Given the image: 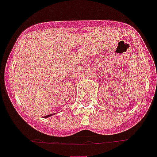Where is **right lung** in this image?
<instances>
[{"label": "right lung", "instance_id": "right-lung-1", "mask_svg": "<svg viewBox=\"0 0 157 157\" xmlns=\"http://www.w3.org/2000/svg\"><path fill=\"white\" fill-rule=\"evenodd\" d=\"M54 114H55V113H54ZM54 114H49V115H47V116L44 117V118H47V117H51L52 115H54Z\"/></svg>", "mask_w": 157, "mask_h": 157}]
</instances>
